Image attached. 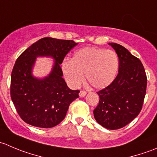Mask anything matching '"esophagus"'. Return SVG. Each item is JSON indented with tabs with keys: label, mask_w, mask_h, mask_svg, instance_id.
<instances>
[{
	"label": "esophagus",
	"mask_w": 157,
	"mask_h": 157,
	"mask_svg": "<svg viewBox=\"0 0 157 157\" xmlns=\"http://www.w3.org/2000/svg\"><path fill=\"white\" fill-rule=\"evenodd\" d=\"M86 91H84V90H81V91L80 92V93H79V96H80V97H84L85 96H86Z\"/></svg>",
	"instance_id": "34e87169"
}]
</instances>
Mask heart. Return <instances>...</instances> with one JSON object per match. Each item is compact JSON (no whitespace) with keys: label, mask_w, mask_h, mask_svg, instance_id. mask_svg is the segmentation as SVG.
I'll list each match as a JSON object with an SVG mask.
<instances>
[{"label":"heart","mask_w":157,"mask_h":157,"mask_svg":"<svg viewBox=\"0 0 157 157\" xmlns=\"http://www.w3.org/2000/svg\"><path fill=\"white\" fill-rule=\"evenodd\" d=\"M62 71L69 84L77 87L86 74L87 82L96 89H103L115 80L119 67V59L112 50L86 47L74 53L71 61L62 63Z\"/></svg>","instance_id":"1"}]
</instances>
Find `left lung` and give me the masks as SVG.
Here are the masks:
<instances>
[{"instance_id": "1", "label": "left lung", "mask_w": 157, "mask_h": 157, "mask_svg": "<svg viewBox=\"0 0 157 157\" xmlns=\"http://www.w3.org/2000/svg\"><path fill=\"white\" fill-rule=\"evenodd\" d=\"M109 44L118 56V74L110 85L97 92L99 102L93 115L102 127L116 130L129 124L141 111L147 79L138 58L119 44Z\"/></svg>"}]
</instances>
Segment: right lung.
<instances>
[{"instance_id":"obj_1","label":"right lung","mask_w":157,"mask_h":157,"mask_svg":"<svg viewBox=\"0 0 157 157\" xmlns=\"http://www.w3.org/2000/svg\"><path fill=\"white\" fill-rule=\"evenodd\" d=\"M77 43L73 40L42 38L24 51L16 61L10 80V96L17 113L26 123L48 128L63 121L69 105L79 97V90L68 88L60 64ZM52 56V72L42 79L34 78L31 70L37 56Z\"/></svg>"}]
</instances>
